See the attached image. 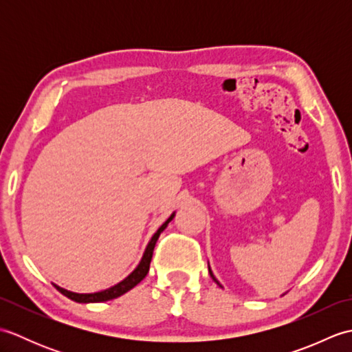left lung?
Instances as JSON below:
<instances>
[{
    "instance_id": "left-lung-1",
    "label": "left lung",
    "mask_w": 352,
    "mask_h": 352,
    "mask_svg": "<svg viewBox=\"0 0 352 352\" xmlns=\"http://www.w3.org/2000/svg\"><path fill=\"white\" fill-rule=\"evenodd\" d=\"M208 274H210V276H212V278H213V280H214L216 283H218V284H219V281L214 278V275H213V272H212V269H210V266H208ZM219 286H221V284H219ZM221 287H222V286H221Z\"/></svg>"
}]
</instances>
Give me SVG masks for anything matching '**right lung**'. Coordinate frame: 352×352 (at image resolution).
Here are the masks:
<instances>
[{"label":"right lung","instance_id":"1","mask_svg":"<svg viewBox=\"0 0 352 352\" xmlns=\"http://www.w3.org/2000/svg\"><path fill=\"white\" fill-rule=\"evenodd\" d=\"M175 216V212L172 213L169 218L164 221L162 223V227L155 231L154 236L151 237V241L148 242L146 248H145V252L144 256H142V260L139 261V265L136 266V269L126 276V278H124L121 283L115 284V286H111L106 290H101V292H95V294H76V292H71V290H66L60 286H57V284L52 283V286H54L58 292H60L62 295L68 296L69 300L76 301V302H104V301H110V300H115V298L121 296L124 294H126V292L131 290L134 286H138V284L145 278L148 271H149V263H151V258H153V251H154V246H155V242L157 239H159L162 231L168 227V223L174 219Z\"/></svg>","mask_w":352,"mask_h":352}]
</instances>
